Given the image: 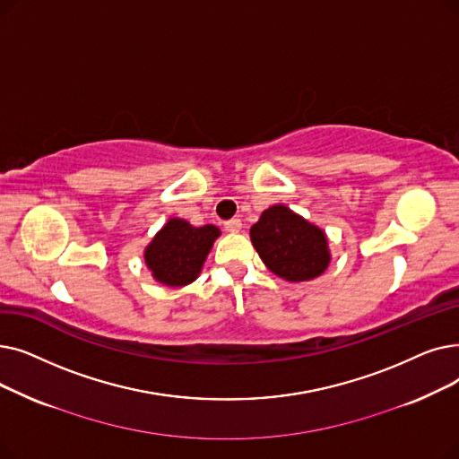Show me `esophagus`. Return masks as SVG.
<instances>
[{
  "label": "esophagus",
  "instance_id": "esophagus-1",
  "mask_svg": "<svg viewBox=\"0 0 459 459\" xmlns=\"http://www.w3.org/2000/svg\"><path fill=\"white\" fill-rule=\"evenodd\" d=\"M224 228H226L230 233H238V231H241V228H243L241 218H231V221L224 222Z\"/></svg>",
  "mask_w": 459,
  "mask_h": 459
}]
</instances>
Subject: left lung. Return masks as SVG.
<instances>
[{"label": "left lung", "mask_w": 459, "mask_h": 459, "mask_svg": "<svg viewBox=\"0 0 459 459\" xmlns=\"http://www.w3.org/2000/svg\"><path fill=\"white\" fill-rule=\"evenodd\" d=\"M250 238L267 269L288 281L314 280L329 267L331 252L323 230L286 205L261 212Z\"/></svg>", "instance_id": "1"}]
</instances>
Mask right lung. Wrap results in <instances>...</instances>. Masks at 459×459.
Wrapping results in <instances>:
<instances>
[{
	"label": "right lung",
	"mask_w": 459,
	"mask_h": 459,
	"mask_svg": "<svg viewBox=\"0 0 459 459\" xmlns=\"http://www.w3.org/2000/svg\"><path fill=\"white\" fill-rule=\"evenodd\" d=\"M221 237L216 226L195 228L183 218H169L145 248V265L152 278L164 286L181 288L202 273L214 238Z\"/></svg>",
	"instance_id": "right-lung-1"
}]
</instances>
